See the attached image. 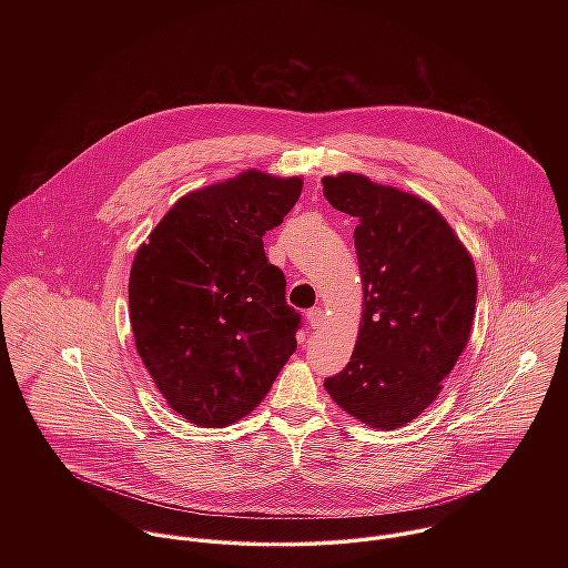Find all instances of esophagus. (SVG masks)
Segmentation results:
<instances>
[{
	"label": "esophagus",
	"mask_w": 568,
	"mask_h": 568,
	"mask_svg": "<svg viewBox=\"0 0 568 568\" xmlns=\"http://www.w3.org/2000/svg\"><path fill=\"white\" fill-rule=\"evenodd\" d=\"M306 317H308V325H311L313 329L324 324V311H322V308H311Z\"/></svg>",
	"instance_id": "1"
}]
</instances>
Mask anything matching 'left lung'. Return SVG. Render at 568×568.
<instances>
[{"instance_id":"8db88e82","label":"left lung","mask_w":568,"mask_h":568,"mask_svg":"<svg viewBox=\"0 0 568 568\" xmlns=\"http://www.w3.org/2000/svg\"><path fill=\"white\" fill-rule=\"evenodd\" d=\"M338 212L358 219L363 320L349 363L325 378L332 400L374 428H400L442 392L468 345L477 271L424 199L356 172L324 176Z\"/></svg>"}]
</instances>
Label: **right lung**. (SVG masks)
Returning <instances> with one entry per match:
<instances>
[{
	"mask_svg": "<svg viewBox=\"0 0 568 568\" xmlns=\"http://www.w3.org/2000/svg\"><path fill=\"white\" fill-rule=\"evenodd\" d=\"M302 176L246 170L181 196L135 253L129 315L165 403L196 426L239 422L297 347L300 313L262 236L282 225Z\"/></svg>",
	"mask_w": 568,
	"mask_h": 568,
	"instance_id": "right-lung-1",
	"label": "right lung"
}]
</instances>
